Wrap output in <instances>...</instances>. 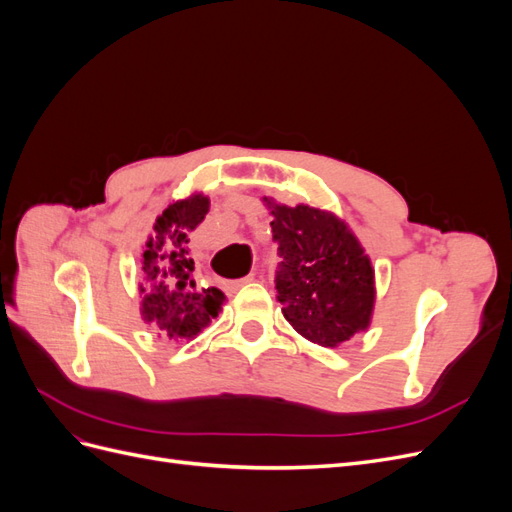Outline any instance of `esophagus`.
<instances>
[{
	"label": "esophagus",
	"mask_w": 512,
	"mask_h": 512,
	"mask_svg": "<svg viewBox=\"0 0 512 512\" xmlns=\"http://www.w3.org/2000/svg\"><path fill=\"white\" fill-rule=\"evenodd\" d=\"M254 277H256V273H254V271H250V273H247V275L243 277V280H239V282H237V286H241V284H247V282H252Z\"/></svg>",
	"instance_id": "1"
}]
</instances>
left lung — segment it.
<instances>
[{
	"mask_svg": "<svg viewBox=\"0 0 512 512\" xmlns=\"http://www.w3.org/2000/svg\"><path fill=\"white\" fill-rule=\"evenodd\" d=\"M273 239L284 258L275 277L277 301L294 331L337 348L367 331L376 303V277L361 241L335 213L288 207L265 196Z\"/></svg>",
	"mask_w": 512,
	"mask_h": 512,
	"instance_id": "1",
	"label": "left lung"
}]
</instances>
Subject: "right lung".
Wrapping results in <instances>:
<instances>
[{
  "instance_id": "add662e5",
  "label": "right lung",
  "mask_w": 512,
  "mask_h": 512,
  "mask_svg": "<svg viewBox=\"0 0 512 512\" xmlns=\"http://www.w3.org/2000/svg\"><path fill=\"white\" fill-rule=\"evenodd\" d=\"M209 213V196L194 192L170 203L149 235L141 271V316L164 339H194L218 318L226 294L194 280L192 232Z\"/></svg>"
}]
</instances>
